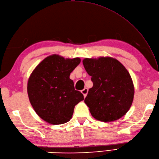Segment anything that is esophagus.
I'll return each mask as SVG.
<instances>
[{
    "label": "esophagus",
    "mask_w": 159,
    "mask_h": 159,
    "mask_svg": "<svg viewBox=\"0 0 159 159\" xmlns=\"http://www.w3.org/2000/svg\"><path fill=\"white\" fill-rule=\"evenodd\" d=\"M81 93L83 94L84 97H86L87 93H88V89L86 88V87H85V88H84V89L81 91Z\"/></svg>",
    "instance_id": "1"
}]
</instances>
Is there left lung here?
Wrapping results in <instances>:
<instances>
[{"mask_svg":"<svg viewBox=\"0 0 159 159\" xmlns=\"http://www.w3.org/2000/svg\"><path fill=\"white\" fill-rule=\"evenodd\" d=\"M93 87L85 103L95 119L109 122L119 120L130 109L134 89L129 72L119 61L109 57L83 61Z\"/></svg>","mask_w":159,"mask_h":159,"instance_id":"left-lung-1","label":"left lung"}]
</instances>
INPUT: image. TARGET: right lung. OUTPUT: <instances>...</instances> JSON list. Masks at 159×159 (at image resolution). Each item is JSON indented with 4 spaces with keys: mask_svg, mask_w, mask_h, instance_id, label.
Wrapping results in <instances>:
<instances>
[{
    "mask_svg": "<svg viewBox=\"0 0 159 159\" xmlns=\"http://www.w3.org/2000/svg\"><path fill=\"white\" fill-rule=\"evenodd\" d=\"M80 63L79 57L65 59L52 55L31 73L27 83L29 101L36 113L46 122L58 125L69 121L74 107L84 100L70 79V73Z\"/></svg>",
    "mask_w": 159,
    "mask_h": 159,
    "instance_id": "add662e5",
    "label": "right lung"
}]
</instances>
